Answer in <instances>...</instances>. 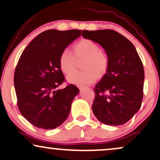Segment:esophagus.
<instances>
[{
    "label": "esophagus",
    "instance_id": "1",
    "mask_svg": "<svg viewBox=\"0 0 160 160\" xmlns=\"http://www.w3.org/2000/svg\"><path fill=\"white\" fill-rule=\"evenodd\" d=\"M78 88L80 89V91H82L85 88V86H78Z\"/></svg>",
    "mask_w": 160,
    "mask_h": 160
}]
</instances>
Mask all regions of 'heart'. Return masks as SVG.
Here are the masks:
<instances>
[{"label":"heart","instance_id":"1","mask_svg":"<svg viewBox=\"0 0 160 160\" xmlns=\"http://www.w3.org/2000/svg\"><path fill=\"white\" fill-rule=\"evenodd\" d=\"M74 55L69 50H64L59 58V66L63 73L69 74L75 69L76 58L85 59L83 67L85 71L73 72L67 77L70 83L84 86L92 83L99 76L103 75L109 66L107 53L100 50L99 46L90 39H83L74 47Z\"/></svg>","mask_w":160,"mask_h":160}]
</instances>
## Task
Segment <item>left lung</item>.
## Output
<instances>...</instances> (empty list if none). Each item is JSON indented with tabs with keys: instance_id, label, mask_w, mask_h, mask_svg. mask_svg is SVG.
I'll return each mask as SVG.
<instances>
[{
	"instance_id": "1",
	"label": "left lung",
	"mask_w": 160,
	"mask_h": 160,
	"mask_svg": "<svg viewBox=\"0 0 160 160\" xmlns=\"http://www.w3.org/2000/svg\"><path fill=\"white\" fill-rule=\"evenodd\" d=\"M82 36L99 44L109 58L107 73L93 89L92 110L107 125L127 123L141 107L144 69L132 43L113 30L82 31Z\"/></svg>"
}]
</instances>
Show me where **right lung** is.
Here are the masks:
<instances>
[{
    "label": "right lung",
    "mask_w": 160,
    "mask_h": 160,
    "mask_svg": "<svg viewBox=\"0 0 160 160\" xmlns=\"http://www.w3.org/2000/svg\"><path fill=\"white\" fill-rule=\"evenodd\" d=\"M81 35V30H48L34 38L19 59L14 82L20 112L33 126L52 129L69 116L79 89L65 81L59 66L61 53Z\"/></svg>",
    "instance_id": "add662e5"
}]
</instances>
